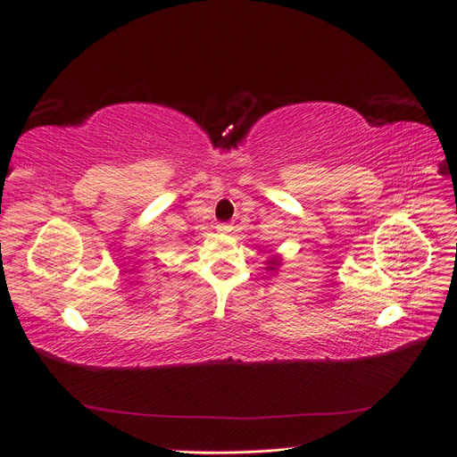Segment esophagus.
Masks as SVG:
<instances>
[{
	"instance_id": "obj_1",
	"label": "esophagus",
	"mask_w": 457,
	"mask_h": 457,
	"mask_svg": "<svg viewBox=\"0 0 457 457\" xmlns=\"http://www.w3.org/2000/svg\"><path fill=\"white\" fill-rule=\"evenodd\" d=\"M217 230H219V232H230V230H232V225H230V223H219V225H217Z\"/></svg>"
}]
</instances>
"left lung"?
I'll list each match as a JSON object with an SVG mask.
<instances>
[{
	"instance_id": "obj_1",
	"label": "left lung",
	"mask_w": 457,
	"mask_h": 457,
	"mask_svg": "<svg viewBox=\"0 0 457 457\" xmlns=\"http://www.w3.org/2000/svg\"><path fill=\"white\" fill-rule=\"evenodd\" d=\"M269 262H270V267H269L270 270H274V267H278V261H276V259H272V261H269Z\"/></svg>"
}]
</instances>
